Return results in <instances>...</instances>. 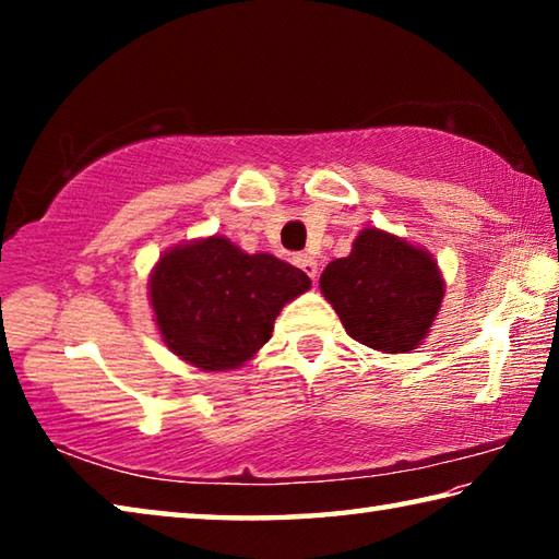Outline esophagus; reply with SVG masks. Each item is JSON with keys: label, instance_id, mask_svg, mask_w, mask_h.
Returning <instances> with one entry per match:
<instances>
[{"label": "esophagus", "instance_id": "obj_1", "mask_svg": "<svg viewBox=\"0 0 559 559\" xmlns=\"http://www.w3.org/2000/svg\"><path fill=\"white\" fill-rule=\"evenodd\" d=\"M293 263H296L298 269H302V273H306V276H310L316 281V276H318V261L310 257V253H298L296 259H293Z\"/></svg>", "mask_w": 559, "mask_h": 559}]
</instances>
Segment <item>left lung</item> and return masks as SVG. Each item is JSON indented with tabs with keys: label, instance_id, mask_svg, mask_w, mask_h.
<instances>
[{
	"label": "left lung",
	"instance_id": "1",
	"mask_svg": "<svg viewBox=\"0 0 559 559\" xmlns=\"http://www.w3.org/2000/svg\"><path fill=\"white\" fill-rule=\"evenodd\" d=\"M320 290L349 337L394 355L421 345L447 293L427 249L374 226L359 231L349 257L328 263Z\"/></svg>",
	"mask_w": 559,
	"mask_h": 559
}]
</instances>
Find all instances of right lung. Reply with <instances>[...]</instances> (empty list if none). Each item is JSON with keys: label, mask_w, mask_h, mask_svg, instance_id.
<instances>
[{"label": "right lung", "mask_w": 559, "mask_h": 559, "mask_svg": "<svg viewBox=\"0 0 559 559\" xmlns=\"http://www.w3.org/2000/svg\"><path fill=\"white\" fill-rule=\"evenodd\" d=\"M310 288L300 269L246 253L226 236L179 243L150 273V306L163 343L192 367L226 372L269 343L286 302Z\"/></svg>", "instance_id": "right-lung-1"}]
</instances>
